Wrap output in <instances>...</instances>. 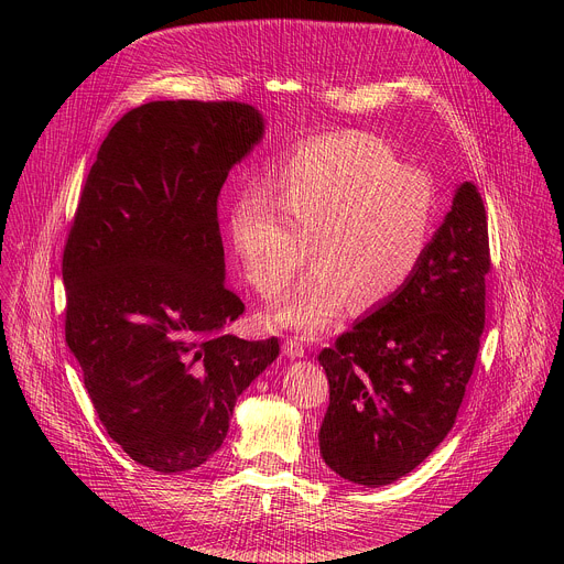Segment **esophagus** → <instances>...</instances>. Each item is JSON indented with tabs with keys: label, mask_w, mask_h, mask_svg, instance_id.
I'll list each match as a JSON object with an SVG mask.
<instances>
[{
	"label": "esophagus",
	"mask_w": 564,
	"mask_h": 564,
	"mask_svg": "<svg viewBox=\"0 0 564 564\" xmlns=\"http://www.w3.org/2000/svg\"><path fill=\"white\" fill-rule=\"evenodd\" d=\"M283 352H285V357H290V359H301V357H305V346H303V341L301 339H288L285 344H283Z\"/></svg>",
	"instance_id": "34e87169"
}]
</instances>
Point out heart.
<instances>
[{"mask_svg": "<svg viewBox=\"0 0 564 564\" xmlns=\"http://www.w3.org/2000/svg\"><path fill=\"white\" fill-rule=\"evenodd\" d=\"M261 194L227 209L231 257L243 279L276 299L310 250L312 270L268 316L276 328L324 333L350 303L381 307L422 265L440 218L433 181L404 170L370 133H333L299 144Z\"/></svg>", "mask_w": 564, "mask_h": 564, "instance_id": "1", "label": "heart"}]
</instances>
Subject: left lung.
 <instances>
[{
  "instance_id": "8db88e82",
  "label": "left lung",
  "mask_w": 564,
  "mask_h": 564,
  "mask_svg": "<svg viewBox=\"0 0 564 564\" xmlns=\"http://www.w3.org/2000/svg\"><path fill=\"white\" fill-rule=\"evenodd\" d=\"M489 268L485 203L462 183L409 285L318 352L330 383L318 448L337 475L383 487L444 442L485 330Z\"/></svg>"
}]
</instances>
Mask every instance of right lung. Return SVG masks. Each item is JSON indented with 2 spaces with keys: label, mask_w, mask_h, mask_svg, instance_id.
Returning <instances> with one entry per match:
<instances>
[{
  "label": "right lung",
  "mask_w": 564,
  "mask_h": 564,
  "mask_svg": "<svg viewBox=\"0 0 564 564\" xmlns=\"http://www.w3.org/2000/svg\"><path fill=\"white\" fill-rule=\"evenodd\" d=\"M263 133L243 102L135 107L100 144L70 225L66 344L109 437L158 473L205 464L240 392L279 357L276 337L227 333L246 305L225 288L216 214Z\"/></svg>",
  "instance_id": "add662e5"
}]
</instances>
